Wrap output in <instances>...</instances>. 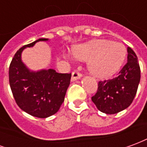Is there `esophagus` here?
I'll use <instances>...</instances> for the list:
<instances>
[{"label":"esophagus","mask_w":147,"mask_h":147,"mask_svg":"<svg viewBox=\"0 0 147 147\" xmlns=\"http://www.w3.org/2000/svg\"><path fill=\"white\" fill-rule=\"evenodd\" d=\"M81 77H82V74L78 71H73L71 74V81L73 82L77 80H80Z\"/></svg>","instance_id":"esophagus-1"}]
</instances>
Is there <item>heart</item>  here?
Here are the masks:
<instances>
[{
    "instance_id": "obj_1",
    "label": "heart",
    "mask_w": 147,
    "mask_h": 147,
    "mask_svg": "<svg viewBox=\"0 0 147 147\" xmlns=\"http://www.w3.org/2000/svg\"><path fill=\"white\" fill-rule=\"evenodd\" d=\"M73 53L80 60L88 61V67L95 76L109 78L121 68L127 50L122 43L102 40L79 45Z\"/></svg>"
}]
</instances>
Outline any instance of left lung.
Returning <instances> with one entry per match:
<instances>
[{"label": "left lung", "mask_w": 147, "mask_h": 147, "mask_svg": "<svg viewBox=\"0 0 147 147\" xmlns=\"http://www.w3.org/2000/svg\"><path fill=\"white\" fill-rule=\"evenodd\" d=\"M140 82V67L136 53L127 47V62L113 80L99 81L92 102L99 111L115 114L129 106L136 94Z\"/></svg>", "instance_id": "8db88e82"}]
</instances>
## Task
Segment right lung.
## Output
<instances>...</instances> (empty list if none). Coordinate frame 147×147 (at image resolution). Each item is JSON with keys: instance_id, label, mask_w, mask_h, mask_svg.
I'll return each instance as SVG.
<instances>
[{"instance_id": "add662e5", "label": "right lung", "mask_w": 147, "mask_h": 147, "mask_svg": "<svg viewBox=\"0 0 147 147\" xmlns=\"http://www.w3.org/2000/svg\"><path fill=\"white\" fill-rule=\"evenodd\" d=\"M39 38L20 48L9 66V84L18 106L27 113L38 118L55 114L64 101L71 74L57 73L53 69L30 70L22 61L24 49L33 47Z\"/></svg>"}]
</instances>
